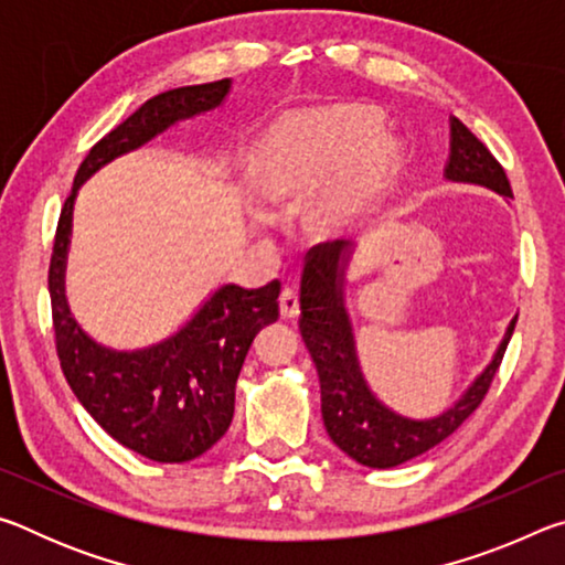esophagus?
Listing matches in <instances>:
<instances>
[{"mask_svg":"<svg viewBox=\"0 0 565 565\" xmlns=\"http://www.w3.org/2000/svg\"><path fill=\"white\" fill-rule=\"evenodd\" d=\"M279 309L284 319H296L299 317V294H296L294 286H286L279 296Z\"/></svg>","mask_w":565,"mask_h":565,"instance_id":"1","label":"esophagus"}]
</instances>
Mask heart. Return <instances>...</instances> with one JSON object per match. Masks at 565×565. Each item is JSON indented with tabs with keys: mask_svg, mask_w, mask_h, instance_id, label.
I'll return each mask as SVG.
<instances>
[{
	"mask_svg": "<svg viewBox=\"0 0 565 565\" xmlns=\"http://www.w3.org/2000/svg\"><path fill=\"white\" fill-rule=\"evenodd\" d=\"M371 111L351 107H329L299 111L274 124L256 151L254 177L269 199L303 194L317 181L353 157V171L347 181L333 186L313 202L311 218L321 232H337L356 212L359 196L384 177L396 154L394 139L376 131ZM266 224L269 216H259Z\"/></svg>",
	"mask_w": 565,
	"mask_h": 565,
	"instance_id": "heart-1",
	"label": "heart"
}]
</instances>
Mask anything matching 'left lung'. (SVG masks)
<instances>
[{"mask_svg":"<svg viewBox=\"0 0 565 565\" xmlns=\"http://www.w3.org/2000/svg\"><path fill=\"white\" fill-rule=\"evenodd\" d=\"M444 179L478 184L503 199H513L503 167L456 117H451V151H448ZM351 254V242L311 248L301 274L299 329L319 371L321 416L331 441L361 466L394 468L441 444L473 414L501 366L519 317L511 319L493 359L454 401V406L434 418L401 416L381 404L363 379L356 339L343 299Z\"/></svg>","mask_w":565,"mask_h":565,"instance_id":"8db88e82","label":"left lung"}]
</instances>
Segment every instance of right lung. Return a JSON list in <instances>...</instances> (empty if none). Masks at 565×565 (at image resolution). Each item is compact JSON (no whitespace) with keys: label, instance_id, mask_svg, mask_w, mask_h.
<instances>
[{"label":"right lung","instance_id":"obj_1","mask_svg":"<svg viewBox=\"0 0 565 565\" xmlns=\"http://www.w3.org/2000/svg\"><path fill=\"white\" fill-rule=\"evenodd\" d=\"M228 92L232 79H222L169 89L141 104L84 157L54 236L50 296L64 376L104 431L159 463H184L206 454L232 426L238 371L256 333L279 319L281 284L269 281L259 289L224 284L159 343L134 351L104 347L76 323L66 301L74 202L79 186L102 167L179 121L222 107Z\"/></svg>","mask_w":565,"mask_h":565}]
</instances>
